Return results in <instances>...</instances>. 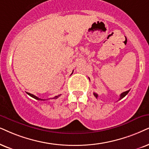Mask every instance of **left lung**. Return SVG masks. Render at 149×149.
Returning <instances> with one entry per match:
<instances>
[{
    "label": "left lung",
    "instance_id": "left-lung-1",
    "mask_svg": "<svg viewBox=\"0 0 149 149\" xmlns=\"http://www.w3.org/2000/svg\"><path fill=\"white\" fill-rule=\"evenodd\" d=\"M129 91H130V90H128V91H125V92H123V93H121V95H120V99L119 100H121V99L123 98L124 97H125L126 95H127V94H128V93H129ZM93 95H94V96L96 97V98H97V97H98V95H97V93H93Z\"/></svg>",
    "mask_w": 149,
    "mask_h": 149
}]
</instances>
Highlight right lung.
I'll return each mask as SVG.
<instances>
[{
    "label": "right lung",
    "mask_w": 149,
    "mask_h": 149,
    "mask_svg": "<svg viewBox=\"0 0 149 149\" xmlns=\"http://www.w3.org/2000/svg\"><path fill=\"white\" fill-rule=\"evenodd\" d=\"M27 94H28V95H30V96H31V97H33V98H35L36 100H43V99H40V98H39V97H38L37 96H36V95H33V94H31V93H27ZM60 95H56V96H55V97H54V99H56V98H58V97H59Z\"/></svg>",
    "instance_id": "add662e5"
}]
</instances>
